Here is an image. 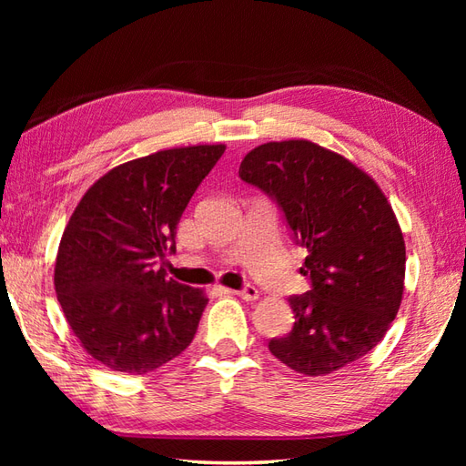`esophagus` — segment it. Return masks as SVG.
<instances>
[{
  "label": "esophagus",
  "instance_id": "obj_1",
  "mask_svg": "<svg viewBox=\"0 0 466 466\" xmlns=\"http://www.w3.org/2000/svg\"><path fill=\"white\" fill-rule=\"evenodd\" d=\"M234 294L240 296V299H244V300H250V302H252V300H258V296H260V294H258V289H254V286H250V284L244 286L242 290H236Z\"/></svg>",
  "mask_w": 466,
  "mask_h": 466
}]
</instances>
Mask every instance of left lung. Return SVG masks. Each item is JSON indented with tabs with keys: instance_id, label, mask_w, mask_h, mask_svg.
<instances>
[{
	"instance_id": "8db88e82",
	"label": "left lung",
	"mask_w": 466,
	"mask_h": 466,
	"mask_svg": "<svg viewBox=\"0 0 466 466\" xmlns=\"http://www.w3.org/2000/svg\"><path fill=\"white\" fill-rule=\"evenodd\" d=\"M244 182L272 196L309 256L312 290L290 296L294 326L270 352L306 376L350 366L379 344L404 292L402 230L380 186L310 140L268 142L244 156Z\"/></svg>"
}]
</instances>
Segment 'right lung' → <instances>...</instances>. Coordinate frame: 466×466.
<instances>
[{
    "label": "right lung",
    "instance_id": "add662e5",
    "mask_svg": "<svg viewBox=\"0 0 466 466\" xmlns=\"http://www.w3.org/2000/svg\"><path fill=\"white\" fill-rule=\"evenodd\" d=\"M224 144L170 147L112 167L90 186L57 248L54 284L69 329L94 360L127 374L190 346L208 304L166 276L176 226Z\"/></svg>",
    "mask_w": 466,
    "mask_h": 466
}]
</instances>
